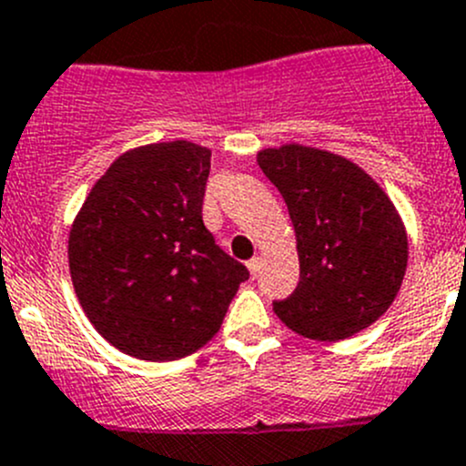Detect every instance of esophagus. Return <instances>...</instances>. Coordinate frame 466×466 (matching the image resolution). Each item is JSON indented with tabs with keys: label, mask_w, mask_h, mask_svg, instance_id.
I'll return each mask as SVG.
<instances>
[{
	"label": "esophagus",
	"mask_w": 466,
	"mask_h": 466,
	"mask_svg": "<svg viewBox=\"0 0 466 466\" xmlns=\"http://www.w3.org/2000/svg\"><path fill=\"white\" fill-rule=\"evenodd\" d=\"M261 258H258V256H254V258H251V261H247V268H249V272H251V277H256L258 275V270H261Z\"/></svg>",
	"instance_id": "obj_1"
}]
</instances>
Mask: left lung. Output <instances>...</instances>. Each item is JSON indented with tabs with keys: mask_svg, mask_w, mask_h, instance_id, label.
I'll use <instances>...</instances> for the list:
<instances>
[{
	"mask_svg": "<svg viewBox=\"0 0 466 466\" xmlns=\"http://www.w3.org/2000/svg\"><path fill=\"white\" fill-rule=\"evenodd\" d=\"M256 161L289 208L300 281L272 305L284 326L339 341L372 326L398 298L407 228L390 196L347 157L311 145L266 147Z\"/></svg>",
	"mask_w": 466,
	"mask_h": 466,
	"instance_id": "1",
	"label": "left lung"
}]
</instances>
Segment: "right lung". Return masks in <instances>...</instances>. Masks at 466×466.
I'll return each mask as SVG.
<instances>
[{
  "instance_id": "add662e5",
  "label": "right lung",
  "mask_w": 466,
  "mask_h": 466,
  "mask_svg": "<svg viewBox=\"0 0 466 466\" xmlns=\"http://www.w3.org/2000/svg\"><path fill=\"white\" fill-rule=\"evenodd\" d=\"M210 149L140 145L94 182L68 230V270L99 335L140 360H177L219 332L249 272L203 224Z\"/></svg>"
}]
</instances>
